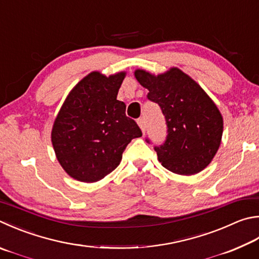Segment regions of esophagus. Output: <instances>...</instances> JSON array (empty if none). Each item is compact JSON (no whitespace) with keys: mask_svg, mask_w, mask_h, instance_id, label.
Returning <instances> with one entry per match:
<instances>
[{"mask_svg":"<svg viewBox=\"0 0 259 259\" xmlns=\"http://www.w3.org/2000/svg\"><path fill=\"white\" fill-rule=\"evenodd\" d=\"M137 123L140 126V129H142L143 133H145V131H146V121H145L144 117H140V119H138Z\"/></svg>","mask_w":259,"mask_h":259,"instance_id":"34e87169","label":"esophagus"}]
</instances>
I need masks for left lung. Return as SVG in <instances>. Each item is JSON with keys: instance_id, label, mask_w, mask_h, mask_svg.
<instances>
[{"instance_id": "8db88e82", "label": "left lung", "mask_w": 259, "mask_h": 259, "mask_svg": "<svg viewBox=\"0 0 259 259\" xmlns=\"http://www.w3.org/2000/svg\"><path fill=\"white\" fill-rule=\"evenodd\" d=\"M135 77L148 89V100L157 103L166 120L165 143L155 147L158 161L177 175L203 171L218 153L223 135V116L213 100L176 67L157 76L137 69Z\"/></svg>"}]
</instances>
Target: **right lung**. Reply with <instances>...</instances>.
Instances as JSON below:
<instances>
[{"label":"right lung","mask_w":259,"mask_h":259,"mask_svg":"<svg viewBox=\"0 0 259 259\" xmlns=\"http://www.w3.org/2000/svg\"><path fill=\"white\" fill-rule=\"evenodd\" d=\"M125 74H87L71 89L55 117L51 133L55 156L74 180H102L119 165L131 140L143 136L125 115L124 103L116 100Z\"/></svg>","instance_id":"add662e5"}]
</instances>
